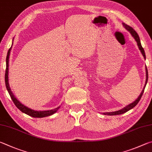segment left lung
<instances>
[{"mask_svg": "<svg viewBox=\"0 0 152 152\" xmlns=\"http://www.w3.org/2000/svg\"><path fill=\"white\" fill-rule=\"evenodd\" d=\"M123 24V26H124V28L126 29L127 31H128L132 35V37H134L135 39V41L137 42V46L139 47V49L140 50L141 53H142V55L143 56V57L145 59V51H144V49H143V48L142 46V44H141V42H140V37L138 36L137 33L135 32V31L134 30V28L131 26H129V25H126V24L125 23H122ZM145 71H146V79H145V86L143 87V89L142 90V91L141 92L140 95L138 96V97L136 99H135L134 102L130 103V104L126 105V107H124L123 109H121L120 110H118V111H113V112H106V113H103V114L105 115H120V114H123L124 113H126L127 111H128L129 110H132V108H134L135 105H136L138 103H139L140 100L141 99V97H142V95L143 94V92H144V89H145V87L146 86V84H147V82H148V69H147V66H145Z\"/></svg>", "mask_w": 152, "mask_h": 152, "instance_id": "obj_1", "label": "left lung"}]
</instances>
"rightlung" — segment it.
<instances>
[{
  "label": "right lung",
  "mask_w": 152,
  "mask_h": 152,
  "mask_svg": "<svg viewBox=\"0 0 152 152\" xmlns=\"http://www.w3.org/2000/svg\"><path fill=\"white\" fill-rule=\"evenodd\" d=\"M14 39V38H13ZM12 43H13V41H12ZM12 46L10 47V49L8 50L7 53V58H6V71H5V84H6V87L8 92L10 95V97L12 100V102H14L15 105L17 106V107L18 109V110H20L23 113L26 114L29 116L33 117V118H45V117H47L49 115H51L53 114H54L57 111L58 109L60 108V106H58V107L54 109V110H47V111H35L32 110V109L29 108L28 107H26L25 105H23V103H21L19 101H18L17 98L15 97V96L13 94L12 91L10 89V87L9 86V56H10V50H11L12 49Z\"/></svg>",
  "instance_id": "right-lung-1"
}]
</instances>
